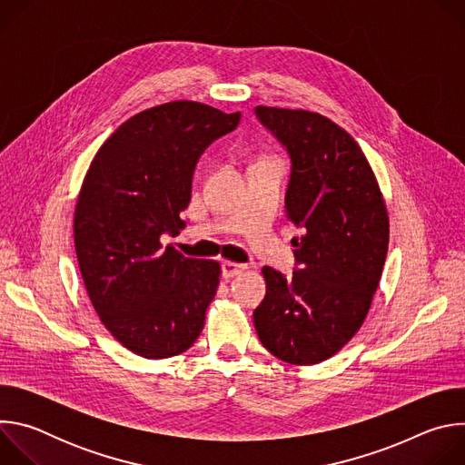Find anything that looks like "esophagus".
Returning <instances> with one entry per match:
<instances>
[{"label":"esophagus","mask_w":465,"mask_h":465,"mask_svg":"<svg viewBox=\"0 0 465 465\" xmlns=\"http://www.w3.org/2000/svg\"><path fill=\"white\" fill-rule=\"evenodd\" d=\"M244 271H246V267H244V264H241V262H235V261H224L223 262V276L224 278L239 276Z\"/></svg>","instance_id":"34e87169"}]
</instances>
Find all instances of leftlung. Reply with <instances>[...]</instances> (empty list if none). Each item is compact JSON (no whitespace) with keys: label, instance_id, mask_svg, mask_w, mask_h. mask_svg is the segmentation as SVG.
I'll use <instances>...</instances> for the list:
<instances>
[{"label":"left lung","instance_id":"1","mask_svg":"<svg viewBox=\"0 0 465 465\" xmlns=\"http://www.w3.org/2000/svg\"><path fill=\"white\" fill-rule=\"evenodd\" d=\"M259 121L287 147L292 174L287 221L300 269L262 267L267 294L253 311L261 344L276 359L311 366L339 353L371 307L390 239L379 182L359 143L329 117L257 106Z\"/></svg>","mask_w":465,"mask_h":465}]
</instances>
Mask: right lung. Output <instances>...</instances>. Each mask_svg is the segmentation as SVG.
Here are the masks:
<instances>
[{
	"label": "right lung",
	"mask_w": 465,
	"mask_h": 465,
	"mask_svg": "<svg viewBox=\"0 0 465 465\" xmlns=\"http://www.w3.org/2000/svg\"><path fill=\"white\" fill-rule=\"evenodd\" d=\"M196 101H171L119 124L94 156L74 213L90 302L110 335L143 359H169L203 333L221 264L163 248L180 233L198 156L239 124Z\"/></svg>",
	"instance_id": "right-lung-1"
}]
</instances>
